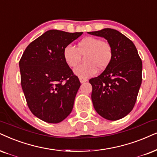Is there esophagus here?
<instances>
[{"label":"esophagus","mask_w":157,"mask_h":157,"mask_svg":"<svg viewBox=\"0 0 157 157\" xmlns=\"http://www.w3.org/2000/svg\"><path fill=\"white\" fill-rule=\"evenodd\" d=\"M80 81L81 83H84L85 82H87L88 80H87V79H85V78H82V77H80Z\"/></svg>","instance_id":"esophagus-1"}]
</instances>
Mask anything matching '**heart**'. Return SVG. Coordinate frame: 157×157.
Segmentation results:
<instances>
[{"label":"heart","mask_w":157,"mask_h":157,"mask_svg":"<svg viewBox=\"0 0 157 157\" xmlns=\"http://www.w3.org/2000/svg\"><path fill=\"white\" fill-rule=\"evenodd\" d=\"M85 55V64L77 67L74 73L77 77L88 78L96 74L99 69H106L112 59V49L108 43L94 37H86L77 44V48L67 45L63 51L66 64L74 68L80 62L81 56Z\"/></svg>","instance_id":"1"}]
</instances>
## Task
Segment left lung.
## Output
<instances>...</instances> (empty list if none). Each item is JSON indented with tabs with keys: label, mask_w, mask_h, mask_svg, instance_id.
<instances>
[{
	"label": "left lung",
	"mask_w": 157,
	"mask_h": 157,
	"mask_svg": "<svg viewBox=\"0 0 157 157\" xmlns=\"http://www.w3.org/2000/svg\"><path fill=\"white\" fill-rule=\"evenodd\" d=\"M104 37L112 49L110 64L90 79L91 98L97 113L108 120H117L133 109L142 82V61L134 43L116 29L88 32Z\"/></svg>",
	"instance_id": "left-lung-1"
}]
</instances>
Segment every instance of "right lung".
<instances>
[{
	"label": "right lung",
	"instance_id": "right-lung-1",
	"mask_svg": "<svg viewBox=\"0 0 157 157\" xmlns=\"http://www.w3.org/2000/svg\"><path fill=\"white\" fill-rule=\"evenodd\" d=\"M82 34L57 29L45 32L27 47L19 61L27 105L44 122L59 123L72 112L80 82L65 62L63 51Z\"/></svg>",
	"mask_w": 157,
	"mask_h": 157
}]
</instances>
